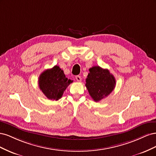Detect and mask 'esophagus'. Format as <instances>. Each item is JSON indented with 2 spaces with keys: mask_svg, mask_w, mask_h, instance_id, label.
Masks as SVG:
<instances>
[{
  "mask_svg": "<svg viewBox=\"0 0 156 156\" xmlns=\"http://www.w3.org/2000/svg\"><path fill=\"white\" fill-rule=\"evenodd\" d=\"M75 79H76V80L78 82H80L81 81V76H79V75H77V76H75Z\"/></svg>",
  "mask_w": 156,
  "mask_h": 156,
  "instance_id": "1",
  "label": "esophagus"
}]
</instances>
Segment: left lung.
I'll list each match as a JSON object with an SVG mask.
<instances>
[{"label": "left lung", "mask_w": 156, "mask_h": 156, "mask_svg": "<svg viewBox=\"0 0 156 156\" xmlns=\"http://www.w3.org/2000/svg\"><path fill=\"white\" fill-rule=\"evenodd\" d=\"M89 72L85 86L94 101L98 102L112 92L116 85V80L107 69H103L99 66L90 68Z\"/></svg>", "instance_id": "1"}]
</instances>
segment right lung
Wrapping results in <instances>:
<instances>
[{
  "label": "right lung",
  "mask_w": 156,
  "mask_h": 156,
  "mask_svg": "<svg viewBox=\"0 0 156 156\" xmlns=\"http://www.w3.org/2000/svg\"><path fill=\"white\" fill-rule=\"evenodd\" d=\"M70 79L66 77L63 70L58 66L45 70L39 77L40 89L44 95L51 100H58L70 84Z\"/></svg>",
  "instance_id": "right-lung-1"
}]
</instances>
